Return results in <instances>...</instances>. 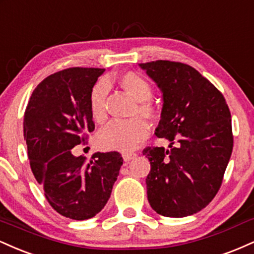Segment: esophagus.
<instances>
[{
	"label": "esophagus",
	"instance_id": "esophagus-1",
	"mask_svg": "<svg viewBox=\"0 0 254 254\" xmlns=\"http://www.w3.org/2000/svg\"><path fill=\"white\" fill-rule=\"evenodd\" d=\"M136 156H138V153H135V152H125V153H122L125 162H129V160L134 159Z\"/></svg>",
	"mask_w": 254,
	"mask_h": 254
}]
</instances>
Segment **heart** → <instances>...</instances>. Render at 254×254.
Segmentation results:
<instances>
[{
  "label": "heart",
  "instance_id": "b5f03b06",
  "mask_svg": "<svg viewBox=\"0 0 254 254\" xmlns=\"http://www.w3.org/2000/svg\"><path fill=\"white\" fill-rule=\"evenodd\" d=\"M118 83L135 101L132 114L135 115L128 120H113L98 133V144L103 148L116 151H132L140 142L144 141L150 134V126L143 116L148 120L157 116V107L151 100L153 88L144 76L133 71L121 73ZM108 95V85L101 80L92 86L89 96V107L96 122H103L107 118L106 100ZM141 114L143 116H136Z\"/></svg>",
  "mask_w": 254,
  "mask_h": 254
}]
</instances>
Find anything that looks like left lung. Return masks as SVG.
<instances>
[{"label":"left lung","instance_id":"1","mask_svg":"<svg viewBox=\"0 0 254 254\" xmlns=\"http://www.w3.org/2000/svg\"><path fill=\"white\" fill-rule=\"evenodd\" d=\"M163 91L158 138L170 148L146 147L147 198L159 215L184 217L215 197L233 150L231 112L223 95L197 70L180 62L140 64Z\"/></svg>","mask_w":254,"mask_h":254}]
</instances>
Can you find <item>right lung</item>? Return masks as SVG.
Segmentation results:
<instances>
[{
  "mask_svg": "<svg viewBox=\"0 0 254 254\" xmlns=\"http://www.w3.org/2000/svg\"><path fill=\"white\" fill-rule=\"evenodd\" d=\"M104 68L68 67L50 74L33 91L23 116L31 169L51 207L72 220L103 209L122 165L119 152L74 157L95 129L89 107L92 86Z\"/></svg>",
  "mask_w": 254,
  "mask_h": 254,
  "instance_id": "obj_1",
  "label": "right lung"
}]
</instances>
